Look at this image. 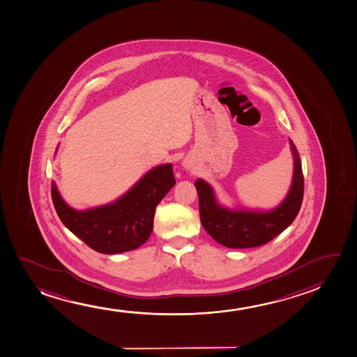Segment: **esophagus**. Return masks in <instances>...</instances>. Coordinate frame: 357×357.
<instances>
[{
    "instance_id": "esophagus-1",
    "label": "esophagus",
    "mask_w": 357,
    "mask_h": 357,
    "mask_svg": "<svg viewBox=\"0 0 357 357\" xmlns=\"http://www.w3.org/2000/svg\"><path fill=\"white\" fill-rule=\"evenodd\" d=\"M182 166H183V169H186V170H191L192 169V162L191 160H185L182 161Z\"/></svg>"
}]
</instances>
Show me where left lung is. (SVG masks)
<instances>
[{"mask_svg":"<svg viewBox=\"0 0 357 357\" xmlns=\"http://www.w3.org/2000/svg\"><path fill=\"white\" fill-rule=\"evenodd\" d=\"M294 155V177L285 199L271 211L229 209L218 203L209 183L195 182L199 198V215L206 231L216 242L229 248L261 246L282 234L295 220L303 198V175L296 146L289 139Z\"/></svg>","mask_w":357,"mask_h":357,"instance_id":"8db88e82","label":"left lung"}]
</instances>
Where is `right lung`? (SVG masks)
<instances>
[{
	"label": "right lung",
	"mask_w": 357,
	"mask_h": 357,
	"mask_svg": "<svg viewBox=\"0 0 357 357\" xmlns=\"http://www.w3.org/2000/svg\"><path fill=\"white\" fill-rule=\"evenodd\" d=\"M176 183L171 164L156 166L117 201L86 211L66 203L55 182L51 197L63 225L94 251L117 255L142 246L151 236L155 208Z\"/></svg>",
	"instance_id": "right-lung-1"
}]
</instances>
